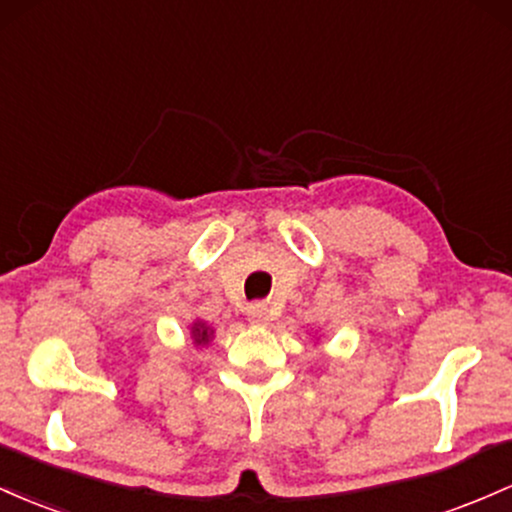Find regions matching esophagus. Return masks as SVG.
<instances>
[{
    "label": "esophagus",
    "instance_id": "1",
    "mask_svg": "<svg viewBox=\"0 0 512 512\" xmlns=\"http://www.w3.org/2000/svg\"><path fill=\"white\" fill-rule=\"evenodd\" d=\"M246 317H249L251 324H256V326L266 324V321H268V307H266V304H261V302L249 304V309H246Z\"/></svg>",
    "mask_w": 512,
    "mask_h": 512
}]
</instances>
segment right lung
<instances>
[{
    "mask_svg": "<svg viewBox=\"0 0 512 512\" xmlns=\"http://www.w3.org/2000/svg\"><path fill=\"white\" fill-rule=\"evenodd\" d=\"M193 336H195V343H205L210 338V333L203 324H195L193 326Z\"/></svg>",
    "mask_w": 512,
    "mask_h": 512,
    "instance_id": "add662e5",
    "label": "right lung"
}]
</instances>
